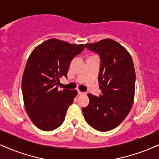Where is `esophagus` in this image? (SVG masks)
<instances>
[{
	"mask_svg": "<svg viewBox=\"0 0 159 159\" xmlns=\"http://www.w3.org/2000/svg\"><path fill=\"white\" fill-rule=\"evenodd\" d=\"M78 94H85V93H84V92L80 91V90H78Z\"/></svg>",
	"mask_w": 159,
	"mask_h": 159,
	"instance_id": "obj_1",
	"label": "esophagus"
}]
</instances>
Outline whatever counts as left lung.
Instances as JSON below:
<instances>
[{"mask_svg": "<svg viewBox=\"0 0 159 159\" xmlns=\"http://www.w3.org/2000/svg\"><path fill=\"white\" fill-rule=\"evenodd\" d=\"M100 56L98 81L100 98L88 94L89 103L82 108L84 119L99 131L117 127L131 109L135 94L136 73L131 56L123 46L111 39L85 44Z\"/></svg>", "mask_w": 159, "mask_h": 159, "instance_id": "1", "label": "left lung"}]
</instances>
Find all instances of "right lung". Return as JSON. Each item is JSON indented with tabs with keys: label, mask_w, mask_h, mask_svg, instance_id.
I'll return each instance as SVG.
<instances>
[{
	"label": "right lung",
	"mask_w": 159,
	"mask_h": 159,
	"mask_svg": "<svg viewBox=\"0 0 159 159\" xmlns=\"http://www.w3.org/2000/svg\"><path fill=\"white\" fill-rule=\"evenodd\" d=\"M85 48L55 38L43 42L30 54L22 78L26 113L39 129L51 131L65 120L77 90H59L58 84L67 77L73 58Z\"/></svg>",
	"instance_id": "obj_1"
}]
</instances>
